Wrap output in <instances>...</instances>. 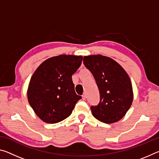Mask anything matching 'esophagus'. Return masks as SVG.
<instances>
[{
	"label": "esophagus",
	"instance_id": "1",
	"mask_svg": "<svg viewBox=\"0 0 159 159\" xmlns=\"http://www.w3.org/2000/svg\"><path fill=\"white\" fill-rule=\"evenodd\" d=\"M85 98H86V95L85 94H83V95H82V99H83V100H85Z\"/></svg>",
	"mask_w": 159,
	"mask_h": 159
}]
</instances>
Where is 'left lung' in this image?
<instances>
[{
  "mask_svg": "<svg viewBox=\"0 0 159 159\" xmlns=\"http://www.w3.org/2000/svg\"><path fill=\"white\" fill-rule=\"evenodd\" d=\"M83 64L95 78L100 95L98 105L90 107L93 116L105 123L118 121L133 100V86L127 72L117 61L102 55L84 56Z\"/></svg>",
  "mask_w": 159,
  "mask_h": 159,
  "instance_id": "1",
  "label": "left lung"
}]
</instances>
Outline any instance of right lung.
<instances>
[{"label": "right lung", "instance_id": "right-lung-1", "mask_svg": "<svg viewBox=\"0 0 159 159\" xmlns=\"http://www.w3.org/2000/svg\"><path fill=\"white\" fill-rule=\"evenodd\" d=\"M81 55H60L47 59L32 75L27 89L29 103L47 123L69 116L81 97L77 95L71 76L82 62Z\"/></svg>", "mask_w": 159, "mask_h": 159}]
</instances>
